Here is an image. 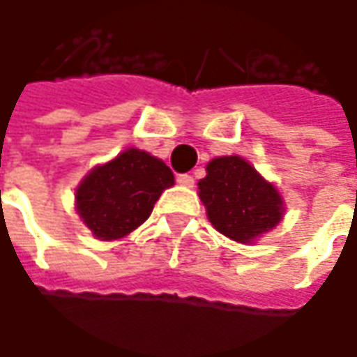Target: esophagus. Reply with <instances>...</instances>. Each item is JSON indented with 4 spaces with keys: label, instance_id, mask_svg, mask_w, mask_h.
<instances>
[{
    "label": "esophagus",
    "instance_id": "34e87169",
    "mask_svg": "<svg viewBox=\"0 0 357 357\" xmlns=\"http://www.w3.org/2000/svg\"><path fill=\"white\" fill-rule=\"evenodd\" d=\"M178 183H179V185H183V188H193L195 179L191 178L189 174H179V176H178Z\"/></svg>",
    "mask_w": 357,
    "mask_h": 357
}]
</instances>
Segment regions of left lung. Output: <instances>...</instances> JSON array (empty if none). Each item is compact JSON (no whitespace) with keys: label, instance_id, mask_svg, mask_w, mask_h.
Segmentation results:
<instances>
[{"label":"left lung","instance_id":"obj_1","mask_svg":"<svg viewBox=\"0 0 357 357\" xmlns=\"http://www.w3.org/2000/svg\"><path fill=\"white\" fill-rule=\"evenodd\" d=\"M197 185L209 222L234 242L252 244L283 219L278 188L242 156L213 158Z\"/></svg>","mask_w":357,"mask_h":357}]
</instances>
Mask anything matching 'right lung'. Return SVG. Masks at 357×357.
I'll return each instance as SVG.
<instances>
[{
    "label": "right lung",
    "mask_w": 357,
    "mask_h": 357,
    "mask_svg": "<svg viewBox=\"0 0 357 357\" xmlns=\"http://www.w3.org/2000/svg\"><path fill=\"white\" fill-rule=\"evenodd\" d=\"M172 185L174 174L162 160L127 148L79 181L76 211L97 240L125 238L150 217L154 203Z\"/></svg>",
    "instance_id": "1"
}]
</instances>
